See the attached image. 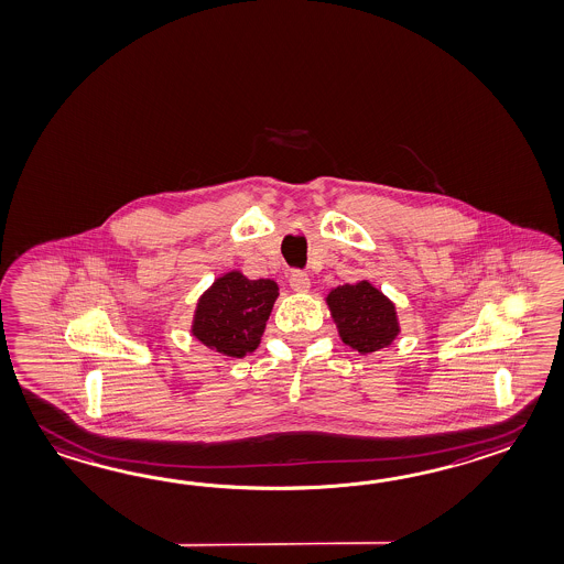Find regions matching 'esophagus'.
Masks as SVG:
<instances>
[{"label": "esophagus", "mask_w": 564, "mask_h": 564, "mask_svg": "<svg viewBox=\"0 0 564 564\" xmlns=\"http://www.w3.org/2000/svg\"><path fill=\"white\" fill-rule=\"evenodd\" d=\"M289 285L293 291H300V293H305L310 285H312V281H310V276L307 273H303V271H291V275H289Z\"/></svg>", "instance_id": "esophagus-1"}]
</instances>
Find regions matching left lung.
<instances>
[{
    "mask_svg": "<svg viewBox=\"0 0 564 564\" xmlns=\"http://www.w3.org/2000/svg\"><path fill=\"white\" fill-rule=\"evenodd\" d=\"M327 305L338 324L339 338L360 354L387 348L399 334L392 301L368 281L334 289L327 295Z\"/></svg>",
    "mask_w": 564,
    "mask_h": 564,
    "instance_id": "left-lung-1",
    "label": "left lung"
}]
</instances>
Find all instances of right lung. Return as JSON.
<instances>
[{"mask_svg":"<svg viewBox=\"0 0 564 564\" xmlns=\"http://www.w3.org/2000/svg\"><path fill=\"white\" fill-rule=\"evenodd\" d=\"M276 295L271 279L251 281L238 271L226 273L202 295L192 334L208 348L242 358L259 346Z\"/></svg>","mask_w":564,"mask_h":564,"instance_id":"1","label":"right lung"}]
</instances>
